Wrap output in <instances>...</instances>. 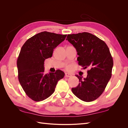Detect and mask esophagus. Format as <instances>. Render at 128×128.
<instances>
[{"label": "esophagus", "instance_id": "34e87169", "mask_svg": "<svg viewBox=\"0 0 128 128\" xmlns=\"http://www.w3.org/2000/svg\"><path fill=\"white\" fill-rule=\"evenodd\" d=\"M65 76L66 77H70L72 76V75L70 74H69L68 72H66L65 73Z\"/></svg>", "mask_w": 128, "mask_h": 128}]
</instances>
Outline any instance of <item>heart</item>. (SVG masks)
Returning <instances> with one entry per match:
<instances>
[{"label":"heart","instance_id":"b5f03b06","mask_svg":"<svg viewBox=\"0 0 128 128\" xmlns=\"http://www.w3.org/2000/svg\"><path fill=\"white\" fill-rule=\"evenodd\" d=\"M70 68H71V66H68L67 67V69H68V70H69V69H70Z\"/></svg>","mask_w":128,"mask_h":128}]
</instances>
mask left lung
<instances>
[{
    "instance_id": "left-lung-1",
    "label": "left lung",
    "mask_w": 128,
    "mask_h": 128,
    "mask_svg": "<svg viewBox=\"0 0 128 128\" xmlns=\"http://www.w3.org/2000/svg\"><path fill=\"white\" fill-rule=\"evenodd\" d=\"M66 40L76 48L78 64L90 68L86 78L75 75L79 84L72 92L84 102L94 101L102 94L111 78L113 60L109 48L103 40L86 32L68 34Z\"/></svg>"
}]
</instances>
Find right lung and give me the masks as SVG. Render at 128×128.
I'll use <instances>...</instances> for the list:
<instances>
[{"instance_id":"1","label":"right lung","mask_w":128,"mask_h":128,"mask_svg":"<svg viewBox=\"0 0 128 128\" xmlns=\"http://www.w3.org/2000/svg\"><path fill=\"white\" fill-rule=\"evenodd\" d=\"M67 34L43 32L27 40L22 46L17 60L18 78L29 97L35 102L48 98L64 73L60 70L44 74V61L51 58L53 50Z\"/></svg>"}]
</instances>
